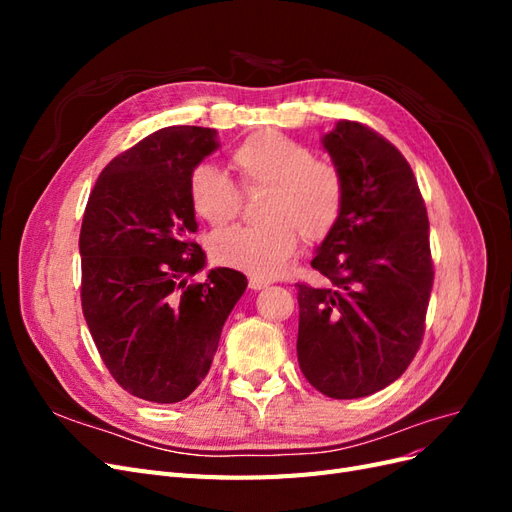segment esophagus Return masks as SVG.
<instances>
[{"mask_svg": "<svg viewBox=\"0 0 512 512\" xmlns=\"http://www.w3.org/2000/svg\"><path fill=\"white\" fill-rule=\"evenodd\" d=\"M271 282L269 280H262V277H250V288L252 290H262V288H267Z\"/></svg>", "mask_w": 512, "mask_h": 512, "instance_id": "1", "label": "esophagus"}]
</instances>
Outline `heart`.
<instances>
[{
    "label": "heart",
    "mask_w": 512,
    "mask_h": 512,
    "mask_svg": "<svg viewBox=\"0 0 512 512\" xmlns=\"http://www.w3.org/2000/svg\"><path fill=\"white\" fill-rule=\"evenodd\" d=\"M243 188H267L256 226L215 232L209 243L218 265L252 277L280 275L297 252L301 235L309 243L327 239L342 218L346 185L339 168L314 158V151L292 138L262 130L230 153ZM190 205L198 218L222 226L239 213V192L222 170L198 164L188 177Z\"/></svg>",
    "instance_id": "obj_1"
}]
</instances>
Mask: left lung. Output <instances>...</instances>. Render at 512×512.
I'll return each mask as SVG.
<instances>
[{
    "label": "left lung",
    "instance_id": "left-lung-1",
    "mask_svg": "<svg viewBox=\"0 0 512 512\" xmlns=\"http://www.w3.org/2000/svg\"><path fill=\"white\" fill-rule=\"evenodd\" d=\"M324 149L346 185L342 218L299 288L297 356L307 382L356 399L395 382L423 342L433 286L425 200L406 158L359 121H337Z\"/></svg>",
    "mask_w": 512,
    "mask_h": 512
}]
</instances>
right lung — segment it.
I'll return each instance as SVG.
<instances>
[{
	"mask_svg": "<svg viewBox=\"0 0 512 512\" xmlns=\"http://www.w3.org/2000/svg\"><path fill=\"white\" fill-rule=\"evenodd\" d=\"M220 147L218 132L173 126L108 164L81 226L83 316L123 391L177 404L209 374L222 327L247 288L245 275L205 269L188 196L192 168Z\"/></svg>",
	"mask_w": 512,
	"mask_h": 512,
	"instance_id": "right-lung-1",
	"label": "right lung"
}]
</instances>
